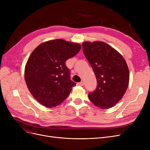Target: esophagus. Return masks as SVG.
Here are the masks:
<instances>
[{
  "instance_id": "obj_1",
  "label": "esophagus",
  "mask_w": 150,
  "mask_h": 150,
  "mask_svg": "<svg viewBox=\"0 0 150 150\" xmlns=\"http://www.w3.org/2000/svg\"><path fill=\"white\" fill-rule=\"evenodd\" d=\"M78 84L79 85H80V86H84V82H83V81H82V82H80V83H78Z\"/></svg>"
}]
</instances>
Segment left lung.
Segmentation results:
<instances>
[{
    "instance_id": "obj_1",
    "label": "left lung",
    "mask_w": 150,
    "mask_h": 150,
    "mask_svg": "<svg viewBox=\"0 0 150 150\" xmlns=\"http://www.w3.org/2000/svg\"><path fill=\"white\" fill-rule=\"evenodd\" d=\"M83 51L96 77V90L88 94L95 106L109 109L118 103L128 87L129 72L121 54L102 41L83 42Z\"/></svg>"
}]
</instances>
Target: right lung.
I'll return each mask as SVG.
<instances>
[{"instance_id":"add662e5","label":"right lung","mask_w":150,"mask_h":150,"mask_svg":"<svg viewBox=\"0 0 150 150\" xmlns=\"http://www.w3.org/2000/svg\"><path fill=\"white\" fill-rule=\"evenodd\" d=\"M81 48L78 43L58 39L40 44L31 53L24 78L30 93L42 105L54 108L69 96L76 83L70 79L65 62Z\"/></svg>"}]
</instances>
